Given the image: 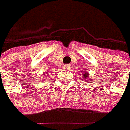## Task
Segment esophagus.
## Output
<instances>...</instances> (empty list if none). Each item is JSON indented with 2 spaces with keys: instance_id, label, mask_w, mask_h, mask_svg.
<instances>
[{
  "instance_id": "1",
  "label": "esophagus",
  "mask_w": 130,
  "mask_h": 130,
  "mask_svg": "<svg viewBox=\"0 0 130 130\" xmlns=\"http://www.w3.org/2000/svg\"><path fill=\"white\" fill-rule=\"evenodd\" d=\"M64 68H65V69H69L70 68V65L66 64V65H64Z\"/></svg>"
}]
</instances>
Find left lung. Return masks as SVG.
I'll use <instances>...</instances> for the list:
<instances>
[{
	"label": "left lung",
	"mask_w": 130,
	"mask_h": 130,
	"mask_svg": "<svg viewBox=\"0 0 130 130\" xmlns=\"http://www.w3.org/2000/svg\"><path fill=\"white\" fill-rule=\"evenodd\" d=\"M89 76V75H88V73H85V79H86V78H88Z\"/></svg>",
	"instance_id": "1"
}]
</instances>
